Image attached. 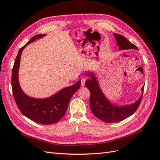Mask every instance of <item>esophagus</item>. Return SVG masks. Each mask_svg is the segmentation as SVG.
<instances>
[{
    "label": "esophagus",
    "mask_w": 160,
    "mask_h": 160,
    "mask_svg": "<svg viewBox=\"0 0 160 160\" xmlns=\"http://www.w3.org/2000/svg\"><path fill=\"white\" fill-rule=\"evenodd\" d=\"M81 87H82V88H83V87H84V86H85V79H82L81 80Z\"/></svg>",
    "instance_id": "34e87169"
}]
</instances>
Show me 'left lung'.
<instances>
[{"label": "left lung", "instance_id": "8db88e82", "mask_svg": "<svg viewBox=\"0 0 160 160\" xmlns=\"http://www.w3.org/2000/svg\"><path fill=\"white\" fill-rule=\"evenodd\" d=\"M119 51L136 49L138 48L130 42L126 38L119 34L113 33ZM87 75L89 79L85 81V86L89 89L90 95V108L96 118L106 123L121 122L133 115L138 109L142 99L144 86L142 88V95L134 103L129 105H119L113 103L106 98L101 90L93 71H88Z\"/></svg>", "mask_w": 160, "mask_h": 160}]
</instances>
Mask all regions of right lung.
Wrapping results in <instances>:
<instances>
[{
	"mask_svg": "<svg viewBox=\"0 0 160 160\" xmlns=\"http://www.w3.org/2000/svg\"><path fill=\"white\" fill-rule=\"evenodd\" d=\"M45 36V34L34 36L18 51L12 70V89L17 107L24 115L38 123L49 125L58 122L65 115L69 101L80 88L81 82L79 80L74 85L67 87L49 98L43 99L30 97L22 91L18 80L22 52L27 45Z\"/></svg>",
	"mask_w": 160,
	"mask_h": 160,
	"instance_id": "obj_1",
	"label": "right lung"
}]
</instances>
